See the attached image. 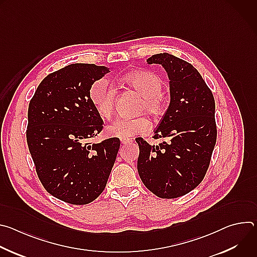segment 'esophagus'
<instances>
[{
	"label": "esophagus",
	"instance_id": "34e87169",
	"mask_svg": "<svg viewBox=\"0 0 257 257\" xmlns=\"http://www.w3.org/2000/svg\"><path fill=\"white\" fill-rule=\"evenodd\" d=\"M132 142V140L130 139V138H121V143L122 144H129V143H131Z\"/></svg>",
	"mask_w": 257,
	"mask_h": 257
}]
</instances>
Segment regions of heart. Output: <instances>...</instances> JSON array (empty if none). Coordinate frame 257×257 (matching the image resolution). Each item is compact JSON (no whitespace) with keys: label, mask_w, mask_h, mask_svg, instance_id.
I'll use <instances>...</instances> for the list:
<instances>
[{"label":"heart","mask_w":257,"mask_h":257,"mask_svg":"<svg viewBox=\"0 0 257 257\" xmlns=\"http://www.w3.org/2000/svg\"><path fill=\"white\" fill-rule=\"evenodd\" d=\"M124 81L134 88L143 97L140 109L154 116H160L165 111V102L162 96L163 81L156 74L149 71L133 72L124 77ZM89 97L96 108L97 114L102 119L112 117L116 89L105 78L95 80L90 89ZM151 128V121L145 116L136 118H119L113 124L107 126L106 134L111 137L128 138L148 132Z\"/></svg>","instance_id":"obj_1"}]
</instances>
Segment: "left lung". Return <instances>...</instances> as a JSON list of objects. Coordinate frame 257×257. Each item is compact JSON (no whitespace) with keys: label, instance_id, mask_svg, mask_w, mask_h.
Here are the masks:
<instances>
[{"label":"left lung","instance_id":"left-lung-1","mask_svg":"<svg viewBox=\"0 0 257 257\" xmlns=\"http://www.w3.org/2000/svg\"><path fill=\"white\" fill-rule=\"evenodd\" d=\"M149 65L166 70L170 103L155 131L165 138L151 145L137 138V170L145 187L161 198H177L196 188L204 178L216 141L214 98L199 72L171 54L153 55Z\"/></svg>","mask_w":257,"mask_h":257}]
</instances>
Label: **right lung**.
Returning <instances> with one entry per match:
<instances>
[{
  "label": "right lung",
  "mask_w": 257,
  "mask_h": 257,
  "mask_svg": "<svg viewBox=\"0 0 257 257\" xmlns=\"http://www.w3.org/2000/svg\"><path fill=\"white\" fill-rule=\"evenodd\" d=\"M109 72L71 64L49 74L28 106L26 138L46 190L71 204H87L103 191L120 148L116 137L89 143L102 129L90 100L92 83Z\"/></svg>",
  "instance_id": "right-lung-1"
}]
</instances>
